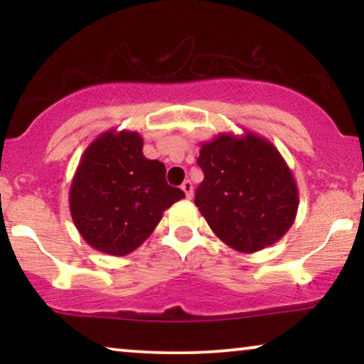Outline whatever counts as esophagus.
<instances>
[{
  "instance_id": "obj_1",
  "label": "esophagus",
  "mask_w": 364,
  "mask_h": 364,
  "mask_svg": "<svg viewBox=\"0 0 364 364\" xmlns=\"http://www.w3.org/2000/svg\"><path fill=\"white\" fill-rule=\"evenodd\" d=\"M182 191L186 192V197L187 198H192V196H193V186H192V182L191 181H186L182 183Z\"/></svg>"
}]
</instances>
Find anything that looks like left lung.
I'll use <instances>...</instances> for the list:
<instances>
[{"label": "left lung", "mask_w": 364, "mask_h": 364, "mask_svg": "<svg viewBox=\"0 0 364 364\" xmlns=\"http://www.w3.org/2000/svg\"><path fill=\"white\" fill-rule=\"evenodd\" d=\"M203 182L196 205L212 232L233 250L253 253L290 230L298 187L285 159L268 139L222 132L200 144Z\"/></svg>", "instance_id": "1"}]
</instances>
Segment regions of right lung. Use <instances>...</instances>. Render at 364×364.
Instances as JSON below:
<instances>
[{"instance_id": "right-lung-1", "label": "right lung", "mask_w": 364, "mask_h": 364, "mask_svg": "<svg viewBox=\"0 0 364 364\" xmlns=\"http://www.w3.org/2000/svg\"><path fill=\"white\" fill-rule=\"evenodd\" d=\"M139 132L111 131L89 144L74 172L69 208L77 232L96 250L124 257L141 247L164 210L186 197L149 161Z\"/></svg>"}]
</instances>
